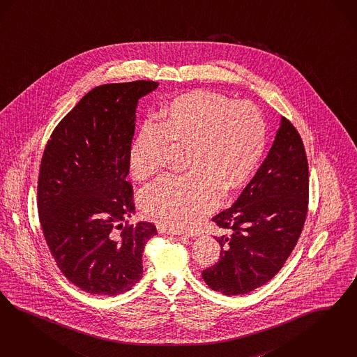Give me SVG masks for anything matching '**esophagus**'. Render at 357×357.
<instances>
[{
    "label": "esophagus",
    "instance_id": "34e87169",
    "mask_svg": "<svg viewBox=\"0 0 357 357\" xmlns=\"http://www.w3.org/2000/svg\"><path fill=\"white\" fill-rule=\"evenodd\" d=\"M158 230H159V233L172 234V236H180V234H184V233H181L180 230H176V229L168 227V226H164V225H159V226H158ZM188 236H189V234H188Z\"/></svg>",
    "mask_w": 357,
    "mask_h": 357
}]
</instances>
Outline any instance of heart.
Returning <instances> with one entry per match:
<instances>
[{"instance_id":"obj_1","label":"heart","mask_w":357,"mask_h":357,"mask_svg":"<svg viewBox=\"0 0 357 357\" xmlns=\"http://www.w3.org/2000/svg\"><path fill=\"white\" fill-rule=\"evenodd\" d=\"M160 120L142 124L130 151L136 180L159 172L171 146H186L192 171L164 176L144 189L146 217L173 229H192L218 204L221 190L242 188L255 172L266 146V123L249 102L195 90L174 96Z\"/></svg>"}]
</instances>
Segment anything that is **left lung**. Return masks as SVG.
Listing matches in <instances>:
<instances>
[{
    "mask_svg": "<svg viewBox=\"0 0 357 357\" xmlns=\"http://www.w3.org/2000/svg\"><path fill=\"white\" fill-rule=\"evenodd\" d=\"M308 161L303 140L282 118L262 165L237 201L213 217L221 229L220 259L202 271L211 290L242 295L261 287L286 264L308 211Z\"/></svg>",
    "mask_w": 357,
    "mask_h": 357,
    "instance_id": "obj_1",
    "label": "left lung"
}]
</instances>
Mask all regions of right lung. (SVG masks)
Returning a JSON list of instances; mask_svg holds the SVG:
<instances>
[{"label": "right lung", "instance_id": "right-lung-1", "mask_svg": "<svg viewBox=\"0 0 357 357\" xmlns=\"http://www.w3.org/2000/svg\"><path fill=\"white\" fill-rule=\"evenodd\" d=\"M158 86L135 80L95 87L59 121L42 155L43 237L61 273L91 295L131 290L143 275L146 241L158 234L151 222L128 224L135 202L126 180L137 102Z\"/></svg>", "mask_w": 357, "mask_h": 357}]
</instances>
